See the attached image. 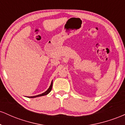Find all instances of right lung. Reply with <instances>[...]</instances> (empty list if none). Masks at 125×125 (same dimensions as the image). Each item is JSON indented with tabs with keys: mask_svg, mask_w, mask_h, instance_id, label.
<instances>
[{
	"mask_svg": "<svg viewBox=\"0 0 125 125\" xmlns=\"http://www.w3.org/2000/svg\"><path fill=\"white\" fill-rule=\"evenodd\" d=\"M52 85H53V82L52 81L51 82V86H50V87H49V89L48 90H46V91L45 92L43 93V94H38V95H36V96H29L28 97H30V98H34V97H39V96H44V95H46V94H48L49 93L51 92V90H52Z\"/></svg>",
	"mask_w": 125,
	"mask_h": 125,
	"instance_id": "obj_1",
	"label": "right lung"
}]
</instances>
